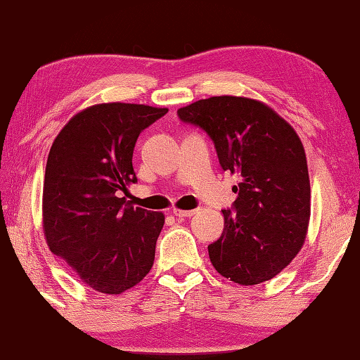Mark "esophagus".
Wrapping results in <instances>:
<instances>
[{"label": "esophagus", "mask_w": 360, "mask_h": 360, "mask_svg": "<svg viewBox=\"0 0 360 360\" xmlns=\"http://www.w3.org/2000/svg\"><path fill=\"white\" fill-rule=\"evenodd\" d=\"M195 212H197V210H178V208L173 210V214L176 217H191L195 214Z\"/></svg>", "instance_id": "esophagus-1"}]
</instances>
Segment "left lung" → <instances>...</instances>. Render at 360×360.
I'll return each instance as SVG.
<instances>
[{"instance_id":"1","label":"left lung","mask_w":360,"mask_h":360,"mask_svg":"<svg viewBox=\"0 0 360 360\" xmlns=\"http://www.w3.org/2000/svg\"><path fill=\"white\" fill-rule=\"evenodd\" d=\"M206 131L224 172L240 176L224 231L208 246L217 273L241 285L281 273L300 251L309 222L307 155L295 130L262 101L211 96L178 109Z\"/></svg>"}]
</instances>
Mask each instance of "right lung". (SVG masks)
I'll list each match as a JSON object with an SVG mask.
<instances>
[{"label": "right lung", "instance_id": "add662e5", "mask_svg": "<svg viewBox=\"0 0 360 360\" xmlns=\"http://www.w3.org/2000/svg\"><path fill=\"white\" fill-rule=\"evenodd\" d=\"M168 112L131 103H101L77 112L52 143L42 188L49 249L81 281L117 295L154 264L165 216L122 197L138 181L133 149L144 129Z\"/></svg>", "mask_w": 360, "mask_h": 360}]
</instances>
